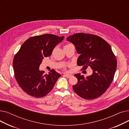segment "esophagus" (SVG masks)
Wrapping results in <instances>:
<instances>
[{"mask_svg":"<svg viewBox=\"0 0 129 129\" xmlns=\"http://www.w3.org/2000/svg\"><path fill=\"white\" fill-rule=\"evenodd\" d=\"M64 75H65L67 78H70V77H71L72 76L71 74H65Z\"/></svg>","mask_w":129,"mask_h":129,"instance_id":"34e87169","label":"esophagus"}]
</instances>
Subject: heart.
<instances>
[{
  "label": "heart",
  "instance_id": "1",
  "mask_svg": "<svg viewBox=\"0 0 129 129\" xmlns=\"http://www.w3.org/2000/svg\"><path fill=\"white\" fill-rule=\"evenodd\" d=\"M70 45V44H67V45ZM66 45H65V46H66Z\"/></svg>",
  "mask_w": 129,
  "mask_h": 129
}]
</instances>
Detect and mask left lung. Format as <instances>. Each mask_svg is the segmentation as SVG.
Segmentation results:
<instances>
[{
  "instance_id": "obj_1",
  "label": "left lung",
  "mask_w": 129,
  "mask_h": 129,
  "mask_svg": "<svg viewBox=\"0 0 129 129\" xmlns=\"http://www.w3.org/2000/svg\"><path fill=\"white\" fill-rule=\"evenodd\" d=\"M66 40L74 45L80 54L77 65L84 70L89 66L93 71L86 77L75 74L78 82L73 86V90L85 99L99 97L110 85L117 69V60L110 45L98 36L84 33L74 34Z\"/></svg>"
}]
</instances>
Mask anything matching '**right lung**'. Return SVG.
Segmentation results:
<instances>
[{
    "label": "right lung",
    "mask_w": 129,
    "mask_h": 129,
    "mask_svg": "<svg viewBox=\"0 0 129 129\" xmlns=\"http://www.w3.org/2000/svg\"><path fill=\"white\" fill-rule=\"evenodd\" d=\"M64 37L45 34L30 38L22 44L13 60L17 82L22 89L31 96L41 98L53 88L60 74L54 70L49 74L40 71L44 57L50 56L55 46Z\"/></svg>",
    "instance_id": "obj_1"
}]
</instances>
